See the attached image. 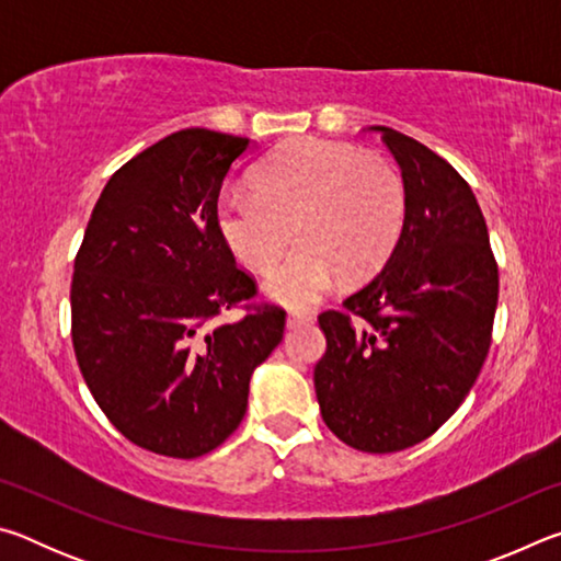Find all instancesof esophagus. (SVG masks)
<instances>
[{
  "label": "esophagus",
  "mask_w": 561,
  "mask_h": 561,
  "mask_svg": "<svg viewBox=\"0 0 561 561\" xmlns=\"http://www.w3.org/2000/svg\"><path fill=\"white\" fill-rule=\"evenodd\" d=\"M311 319L309 314H299V311H289V317H287V327L289 329H294V327H301V324H311Z\"/></svg>",
  "instance_id": "34e87169"
}]
</instances>
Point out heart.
<instances>
[{
	"mask_svg": "<svg viewBox=\"0 0 561 561\" xmlns=\"http://www.w3.org/2000/svg\"><path fill=\"white\" fill-rule=\"evenodd\" d=\"M257 193H230L217 227L237 262L270 270L294 234L299 247L264 279L287 307H311L339 279H364L396 247L405 217L403 180L383 158L348 144L299 138L282 146L254 178Z\"/></svg>",
	"mask_w": 561,
	"mask_h": 561,
	"instance_id": "1",
	"label": "heart"
}]
</instances>
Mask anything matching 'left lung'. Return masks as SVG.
Instances as JSON below:
<instances>
[{"mask_svg": "<svg viewBox=\"0 0 561 561\" xmlns=\"http://www.w3.org/2000/svg\"><path fill=\"white\" fill-rule=\"evenodd\" d=\"M368 130L401 168L405 217L383 270L319 317L327 354L314 388L339 440L396 453L433 435L470 393L490 348L497 264L458 170L393 128Z\"/></svg>", "mask_w": 561, "mask_h": 561, "instance_id": "left-lung-1", "label": "left lung"}]
</instances>
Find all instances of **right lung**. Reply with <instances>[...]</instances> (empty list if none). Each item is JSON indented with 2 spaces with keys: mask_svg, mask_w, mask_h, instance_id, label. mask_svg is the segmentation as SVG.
I'll return each mask as SVG.
<instances>
[{
  "mask_svg": "<svg viewBox=\"0 0 561 561\" xmlns=\"http://www.w3.org/2000/svg\"><path fill=\"white\" fill-rule=\"evenodd\" d=\"M250 138L170 133L103 187L73 262L76 360L108 421L168 458L215 450L242 423L250 378L284 334L279 307L215 317L254 297L217 227L227 173Z\"/></svg>",
  "mask_w": 561,
  "mask_h": 561,
  "instance_id": "1",
  "label": "right lung"
}]
</instances>
